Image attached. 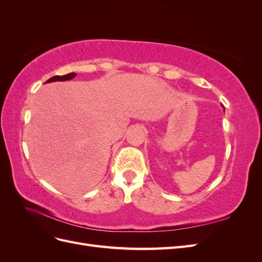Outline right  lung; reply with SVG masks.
I'll use <instances>...</instances> for the list:
<instances>
[{"mask_svg": "<svg viewBox=\"0 0 262 262\" xmlns=\"http://www.w3.org/2000/svg\"><path fill=\"white\" fill-rule=\"evenodd\" d=\"M76 74L75 73H69L67 75H63V76H60V75H57V76H53L51 78H49L48 81H47L46 83H50V82H55V81H69V80H72L73 77H75Z\"/></svg>", "mask_w": 262, "mask_h": 262, "instance_id": "add662e5", "label": "right lung"}]
</instances>
